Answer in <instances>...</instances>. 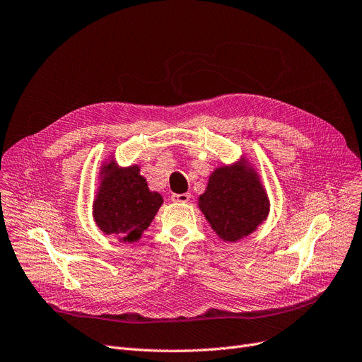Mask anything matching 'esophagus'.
<instances>
[{"instance_id": "obj_1", "label": "esophagus", "mask_w": 362, "mask_h": 362, "mask_svg": "<svg viewBox=\"0 0 362 362\" xmlns=\"http://www.w3.org/2000/svg\"><path fill=\"white\" fill-rule=\"evenodd\" d=\"M190 193H182V194H172V200L174 202H180V203H185V202H188L190 200Z\"/></svg>"}]
</instances>
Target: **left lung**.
I'll list each match as a JSON object with an SVG mask.
<instances>
[{
	"label": "left lung",
	"instance_id": "8db88e82",
	"mask_svg": "<svg viewBox=\"0 0 362 362\" xmlns=\"http://www.w3.org/2000/svg\"><path fill=\"white\" fill-rule=\"evenodd\" d=\"M199 200L206 219L226 242H235L255 231L269 209L256 175L238 165L216 169Z\"/></svg>",
	"mask_w": 362,
	"mask_h": 362
}]
</instances>
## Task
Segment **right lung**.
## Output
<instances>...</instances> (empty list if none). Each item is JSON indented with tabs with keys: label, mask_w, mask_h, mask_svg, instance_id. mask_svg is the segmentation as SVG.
Returning a JSON list of instances; mask_svg holds the SVG:
<instances>
[{
	"label": "right lung",
	"mask_w": 362,
	"mask_h": 362,
	"mask_svg": "<svg viewBox=\"0 0 362 362\" xmlns=\"http://www.w3.org/2000/svg\"><path fill=\"white\" fill-rule=\"evenodd\" d=\"M105 170L107 177L94 202V219L103 233L132 243L147 230L163 199L148 190L139 166L113 169L109 163Z\"/></svg>",
	"instance_id": "1"
}]
</instances>
